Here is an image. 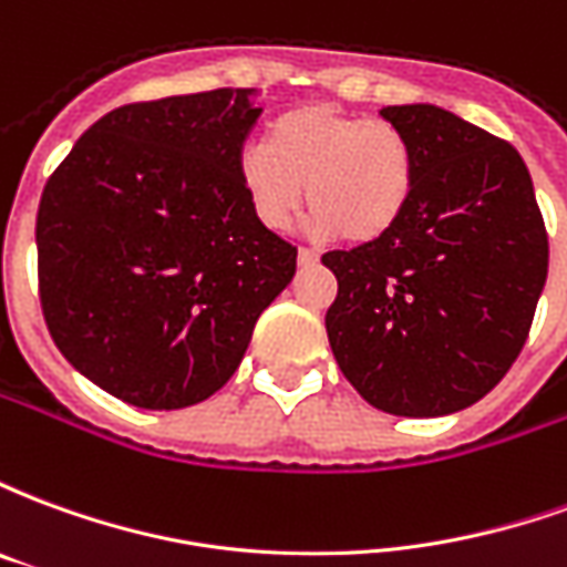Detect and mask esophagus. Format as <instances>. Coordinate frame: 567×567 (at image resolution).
Listing matches in <instances>:
<instances>
[{"label":"esophagus","mask_w":567,"mask_h":567,"mask_svg":"<svg viewBox=\"0 0 567 567\" xmlns=\"http://www.w3.org/2000/svg\"><path fill=\"white\" fill-rule=\"evenodd\" d=\"M297 264H300V267H316V264H319V251H312V248H297Z\"/></svg>","instance_id":"1"}]
</instances>
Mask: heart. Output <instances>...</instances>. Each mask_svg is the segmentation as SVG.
I'll return each mask as SVG.
<instances>
[{"label":"heart","mask_w":567,"mask_h":567,"mask_svg":"<svg viewBox=\"0 0 567 567\" xmlns=\"http://www.w3.org/2000/svg\"><path fill=\"white\" fill-rule=\"evenodd\" d=\"M236 175L270 230L295 221L307 185L312 234L377 243L410 209L419 161L413 140L392 121L312 103L279 115L267 142L239 151Z\"/></svg>","instance_id":"1"}]
</instances>
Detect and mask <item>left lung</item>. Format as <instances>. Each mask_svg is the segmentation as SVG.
Returning a JSON list of instances; mask_svg holds the SVG:
<instances>
[{"mask_svg":"<svg viewBox=\"0 0 567 567\" xmlns=\"http://www.w3.org/2000/svg\"><path fill=\"white\" fill-rule=\"evenodd\" d=\"M416 145L410 209L377 243L328 251V340L358 394L392 416H446L488 394L547 282V227L511 142L427 103L380 112Z\"/></svg>","mask_w":567,"mask_h":567,"instance_id":"left-lung-1","label":"left lung"}]
</instances>
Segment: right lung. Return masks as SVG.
I'll return each instance as SVG.
<instances>
[{"instance_id":"1","label":"right lung","mask_w":567,"mask_h":567,"mask_svg":"<svg viewBox=\"0 0 567 567\" xmlns=\"http://www.w3.org/2000/svg\"><path fill=\"white\" fill-rule=\"evenodd\" d=\"M218 87L100 117L44 185L35 246L48 331L81 377L142 410L206 401L295 279L236 161L260 109Z\"/></svg>"}]
</instances>
